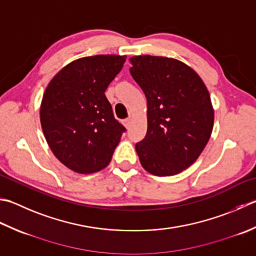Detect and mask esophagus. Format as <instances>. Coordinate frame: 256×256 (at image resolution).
<instances>
[{"mask_svg": "<svg viewBox=\"0 0 256 256\" xmlns=\"http://www.w3.org/2000/svg\"><path fill=\"white\" fill-rule=\"evenodd\" d=\"M131 123H132V118H126V120H124L123 121V124H124V126L126 128H130V126H131Z\"/></svg>", "mask_w": 256, "mask_h": 256, "instance_id": "1", "label": "esophagus"}]
</instances>
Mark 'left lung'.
<instances>
[{
    "instance_id": "8db88e82",
    "label": "left lung",
    "mask_w": 256,
    "mask_h": 256,
    "mask_svg": "<svg viewBox=\"0 0 256 256\" xmlns=\"http://www.w3.org/2000/svg\"><path fill=\"white\" fill-rule=\"evenodd\" d=\"M130 68L146 96L148 131L135 150L143 168L156 176L181 173L211 138L214 110L202 78L172 58L136 55Z\"/></svg>"
}]
</instances>
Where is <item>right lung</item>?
<instances>
[{"label":"right lung","mask_w":256,"mask_h":256,"mask_svg":"<svg viewBox=\"0 0 256 256\" xmlns=\"http://www.w3.org/2000/svg\"><path fill=\"white\" fill-rule=\"evenodd\" d=\"M125 60L112 54L75 60L45 88L40 108L44 136L58 161L74 172L106 168L125 132L104 94Z\"/></svg>","instance_id":"add662e5"}]
</instances>
